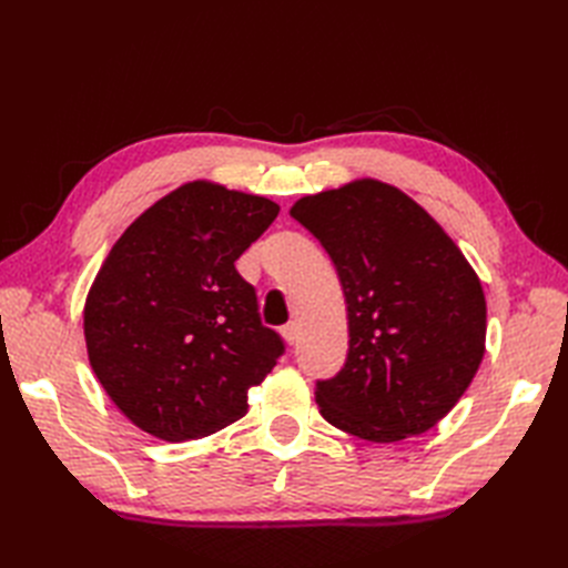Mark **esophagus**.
<instances>
[{"instance_id":"obj_1","label":"esophagus","mask_w":568,"mask_h":568,"mask_svg":"<svg viewBox=\"0 0 568 568\" xmlns=\"http://www.w3.org/2000/svg\"><path fill=\"white\" fill-rule=\"evenodd\" d=\"M282 336L284 341L288 343V346H294V343L298 341V324L296 322H288L282 326Z\"/></svg>"}]
</instances>
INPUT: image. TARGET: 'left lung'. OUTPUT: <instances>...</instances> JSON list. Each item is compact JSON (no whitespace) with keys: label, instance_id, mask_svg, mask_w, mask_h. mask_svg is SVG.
I'll return each mask as SVG.
<instances>
[{"label":"left lung","instance_id":"8db88e82","mask_svg":"<svg viewBox=\"0 0 568 568\" xmlns=\"http://www.w3.org/2000/svg\"><path fill=\"white\" fill-rule=\"evenodd\" d=\"M291 217L329 253L348 311V357L317 382L320 415L372 443L428 432L486 353L474 267L419 203L379 180L303 196Z\"/></svg>","mask_w":568,"mask_h":568}]
</instances>
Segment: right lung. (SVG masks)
I'll list each match as a JSON object with an SVG mask.
<instances>
[{"label": "right lung", "mask_w": 568, "mask_h": 568, "mask_svg": "<svg viewBox=\"0 0 568 568\" xmlns=\"http://www.w3.org/2000/svg\"><path fill=\"white\" fill-rule=\"evenodd\" d=\"M280 205L213 182H189L118 239L84 303L99 384L142 432L194 440L248 409L284 353L234 263Z\"/></svg>", "instance_id": "obj_1"}]
</instances>
